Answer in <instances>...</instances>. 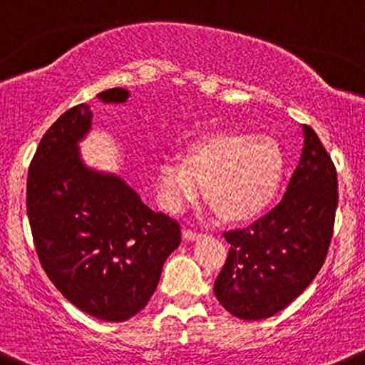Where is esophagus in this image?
Returning <instances> with one entry per match:
<instances>
[{"mask_svg":"<svg viewBox=\"0 0 365 365\" xmlns=\"http://www.w3.org/2000/svg\"><path fill=\"white\" fill-rule=\"evenodd\" d=\"M201 233L200 232H194V230H183V239L185 240H196L200 239Z\"/></svg>","mask_w":365,"mask_h":365,"instance_id":"esophagus-1","label":"esophagus"}]
</instances>
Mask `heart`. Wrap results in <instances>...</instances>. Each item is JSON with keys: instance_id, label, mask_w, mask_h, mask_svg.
<instances>
[{"instance_id": "1", "label": "heart", "mask_w": 365, "mask_h": 365, "mask_svg": "<svg viewBox=\"0 0 365 365\" xmlns=\"http://www.w3.org/2000/svg\"><path fill=\"white\" fill-rule=\"evenodd\" d=\"M284 153L277 140L242 132L201 135L183 153L168 158L157 173V196L169 212H182L207 196L232 222L264 214L284 180Z\"/></svg>"}]
</instances>
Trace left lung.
Returning a JSON list of instances; mask_svg holds the SVG:
<instances>
[{
    "instance_id": "left-lung-1",
    "label": "left lung",
    "mask_w": 365,
    "mask_h": 365,
    "mask_svg": "<svg viewBox=\"0 0 365 365\" xmlns=\"http://www.w3.org/2000/svg\"><path fill=\"white\" fill-rule=\"evenodd\" d=\"M284 200L244 230L225 233L228 258L214 284L232 316L267 319L291 305L323 267L337 210V171L310 126Z\"/></svg>"
}]
</instances>
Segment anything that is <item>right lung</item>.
I'll use <instances>...</instances> for the list:
<instances>
[{"instance_id":"right-lung-1","label":"right lung","mask_w":365,"mask_h":365,"mask_svg":"<svg viewBox=\"0 0 365 365\" xmlns=\"http://www.w3.org/2000/svg\"><path fill=\"white\" fill-rule=\"evenodd\" d=\"M128 96L115 87L98 100L125 103ZM91 125L93 110L81 103L49 126L28 169L26 210L53 285L81 312L119 323L148 305L182 233L125 180L83 164L78 143Z\"/></svg>"}]
</instances>
